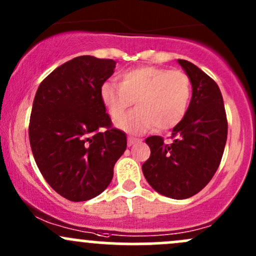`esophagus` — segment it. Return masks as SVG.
<instances>
[{"instance_id":"1","label":"esophagus","mask_w":256,"mask_h":256,"mask_svg":"<svg viewBox=\"0 0 256 256\" xmlns=\"http://www.w3.org/2000/svg\"><path fill=\"white\" fill-rule=\"evenodd\" d=\"M140 139L138 138H134V136H128V146H132V145H134L136 142H139Z\"/></svg>"}]
</instances>
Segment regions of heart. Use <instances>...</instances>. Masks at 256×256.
<instances>
[{"label":"heart","mask_w":256,"mask_h":256,"mask_svg":"<svg viewBox=\"0 0 256 256\" xmlns=\"http://www.w3.org/2000/svg\"><path fill=\"white\" fill-rule=\"evenodd\" d=\"M118 82L104 83L100 96L114 122L120 120L136 101L137 108L118 123L128 133L142 134L154 127L167 130L176 127L188 111L192 83L182 70L140 66L120 73Z\"/></svg>","instance_id":"1"}]
</instances>
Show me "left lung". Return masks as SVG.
<instances>
[{
  "label": "left lung",
  "instance_id": "8db88e82",
  "mask_svg": "<svg viewBox=\"0 0 256 256\" xmlns=\"http://www.w3.org/2000/svg\"><path fill=\"white\" fill-rule=\"evenodd\" d=\"M178 63L193 88L186 116L172 130L166 144L158 136L146 138L150 158L142 164L148 183L172 199H186L211 180L224 155L227 118L218 85L200 68L186 60Z\"/></svg>",
  "mask_w": 256,
  "mask_h": 256
}]
</instances>
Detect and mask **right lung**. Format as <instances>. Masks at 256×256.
Instances as JSON below:
<instances>
[{
    "label": "right lung",
    "instance_id": "right-lung-1",
    "mask_svg": "<svg viewBox=\"0 0 256 256\" xmlns=\"http://www.w3.org/2000/svg\"><path fill=\"white\" fill-rule=\"evenodd\" d=\"M114 60L79 56L41 82L32 102L29 140L41 174L70 202H85L111 183L127 149L124 132L112 128L100 96Z\"/></svg>",
    "mask_w": 256,
    "mask_h": 256
}]
</instances>
